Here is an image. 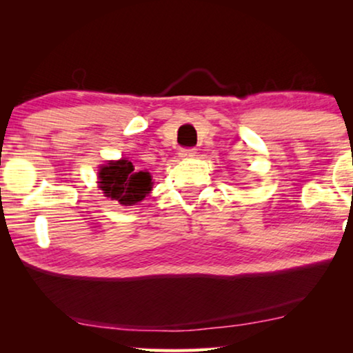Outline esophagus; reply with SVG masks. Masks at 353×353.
Segmentation results:
<instances>
[{"instance_id": "esophagus-1", "label": "esophagus", "mask_w": 353, "mask_h": 353, "mask_svg": "<svg viewBox=\"0 0 353 353\" xmlns=\"http://www.w3.org/2000/svg\"><path fill=\"white\" fill-rule=\"evenodd\" d=\"M196 154H198V152H196L194 148H183V149H181V151H179V157H181V159H193Z\"/></svg>"}]
</instances>
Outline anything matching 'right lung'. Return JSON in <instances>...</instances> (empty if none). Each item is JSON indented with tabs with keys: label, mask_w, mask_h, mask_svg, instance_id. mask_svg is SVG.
Masks as SVG:
<instances>
[{
	"label": "right lung",
	"mask_w": 353,
	"mask_h": 353,
	"mask_svg": "<svg viewBox=\"0 0 353 353\" xmlns=\"http://www.w3.org/2000/svg\"><path fill=\"white\" fill-rule=\"evenodd\" d=\"M98 185L105 198L121 205H135L152 190V177L148 171H135L132 162L126 159L109 160L99 166Z\"/></svg>",
	"instance_id": "obj_1"
}]
</instances>
